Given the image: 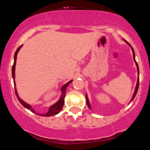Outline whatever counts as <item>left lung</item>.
Returning <instances> with one entry per match:
<instances>
[{
    "label": "left lung",
    "mask_w": 150,
    "mask_h": 150,
    "mask_svg": "<svg viewBox=\"0 0 150 150\" xmlns=\"http://www.w3.org/2000/svg\"><path fill=\"white\" fill-rule=\"evenodd\" d=\"M124 40L125 41L126 43H127L128 45H129V46H130V47H131V49H132V53H133V59H134V61L135 62L136 66H137V74H138L137 81V85H136L135 89H134V93H133L132 97V98H131V100H130V102H129V103H131V102L133 100H134V98H135V96H136V95H137V93L138 88H139V67H138V64L137 63V62H136V60H135V54H134V50H133L132 47V46H131L130 45H129V44L128 43V42H127V41H126L125 40ZM86 101H87V105H88V108H90V110H92V108H91V106H90V102H89V100H88V95H87V94H86Z\"/></svg>",
    "instance_id": "1"
}]
</instances>
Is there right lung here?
<instances>
[{
	"instance_id": "right-lung-1",
	"label": "right lung",
	"mask_w": 150,
	"mask_h": 150,
	"mask_svg": "<svg viewBox=\"0 0 150 150\" xmlns=\"http://www.w3.org/2000/svg\"><path fill=\"white\" fill-rule=\"evenodd\" d=\"M22 46H23V45L20 46L17 49V50L16 51V52H15L14 63H13V67H12V77H13V82H14L15 92H16V97H17L18 100H19V102L21 103V105H22L23 106L25 107V108H27L28 110H30L31 112H33V113H35V114L38 115H40V116L50 117V116H53V115H55L58 114V113L60 112V111H61L62 107H63V105H64V102H65V100H64V98H65V92H66V89L67 88V86H68V85H70V83H72V80H70V81H69L68 83H67L66 84H65V85H62L61 89H60V90H61V95H60V98H59V100H58V101H57V103H55V104L51 105L50 108H49L48 111H47V112H45V113H38L35 110L33 109L32 106H31L30 105L28 104L27 103H25V102L23 101V100L21 98H20V97L18 96V95L17 90H16V81H15V78H16V75H15V70H16V59H17L18 53L20 49H21V47H22Z\"/></svg>"
}]
</instances>
